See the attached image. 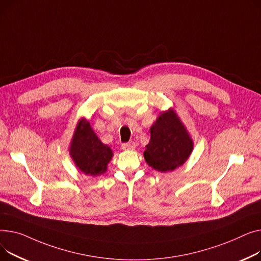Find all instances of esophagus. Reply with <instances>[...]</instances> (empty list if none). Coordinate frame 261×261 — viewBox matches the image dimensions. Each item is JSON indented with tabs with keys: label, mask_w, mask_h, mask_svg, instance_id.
Masks as SVG:
<instances>
[{
	"label": "esophagus",
	"mask_w": 261,
	"mask_h": 261,
	"mask_svg": "<svg viewBox=\"0 0 261 261\" xmlns=\"http://www.w3.org/2000/svg\"><path fill=\"white\" fill-rule=\"evenodd\" d=\"M121 147L122 149H135L136 145L134 142H126V143H122Z\"/></svg>",
	"instance_id": "esophagus-1"
}]
</instances>
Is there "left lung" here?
<instances>
[{
    "label": "left lung",
    "instance_id": "left-lung-1",
    "mask_svg": "<svg viewBox=\"0 0 261 261\" xmlns=\"http://www.w3.org/2000/svg\"><path fill=\"white\" fill-rule=\"evenodd\" d=\"M193 149V141L177 114L170 110L150 127V140L143 155L149 166L165 173L185 163Z\"/></svg>",
    "mask_w": 261,
    "mask_h": 261
}]
</instances>
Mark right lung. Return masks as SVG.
<instances>
[{"mask_svg":"<svg viewBox=\"0 0 261 261\" xmlns=\"http://www.w3.org/2000/svg\"><path fill=\"white\" fill-rule=\"evenodd\" d=\"M70 155L81 172L85 175L97 176L106 171L107 163L112 160L113 151L109 145L99 140L89 122L81 119L72 137Z\"/></svg>","mask_w":261,"mask_h":261,"instance_id":"add662e5","label":"right lung"}]
</instances>
